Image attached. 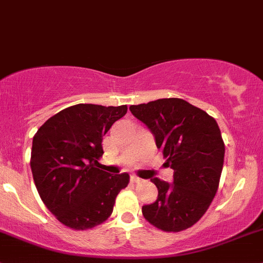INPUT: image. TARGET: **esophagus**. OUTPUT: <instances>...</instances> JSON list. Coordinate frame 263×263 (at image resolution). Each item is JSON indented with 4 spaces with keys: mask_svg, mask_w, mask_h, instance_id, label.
Returning <instances> with one entry per match:
<instances>
[{
    "mask_svg": "<svg viewBox=\"0 0 263 263\" xmlns=\"http://www.w3.org/2000/svg\"><path fill=\"white\" fill-rule=\"evenodd\" d=\"M131 181L134 182V183H140V182L142 181V179L139 178V177H137V176H132V177H131Z\"/></svg>",
    "mask_w": 263,
    "mask_h": 263,
    "instance_id": "obj_1",
    "label": "esophagus"
}]
</instances>
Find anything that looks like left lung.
I'll use <instances>...</instances> for the list:
<instances>
[{
	"label": "left lung",
	"instance_id": "obj_1",
	"mask_svg": "<svg viewBox=\"0 0 263 263\" xmlns=\"http://www.w3.org/2000/svg\"><path fill=\"white\" fill-rule=\"evenodd\" d=\"M131 113L155 136L173 184L154 178L158 200L142 206L145 219L163 232H181L208 211L219 188L225 145L216 121L179 98L131 105Z\"/></svg>",
	"mask_w": 263,
	"mask_h": 263
}]
</instances>
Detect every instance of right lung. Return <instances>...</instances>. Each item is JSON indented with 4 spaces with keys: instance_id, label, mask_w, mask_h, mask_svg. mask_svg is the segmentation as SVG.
Listing matches in <instances>:
<instances>
[{
    "instance_id": "right-lung-1",
    "label": "right lung",
    "mask_w": 263,
    "mask_h": 263,
    "mask_svg": "<svg viewBox=\"0 0 263 263\" xmlns=\"http://www.w3.org/2000/svg\"><path fill=\"white\" fill-rule=\"evenodd\" d=\"M127 113V105L76 104L50 117L33 137L30 166L39 196L65 227L87 230L113 213L129 174L97 168L103 136Z\"/></svg>"
}]
</instances>
